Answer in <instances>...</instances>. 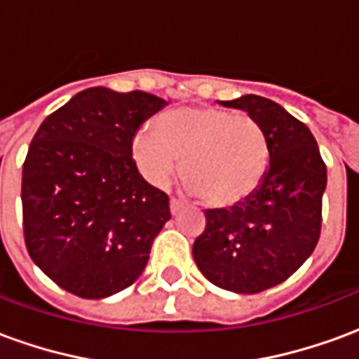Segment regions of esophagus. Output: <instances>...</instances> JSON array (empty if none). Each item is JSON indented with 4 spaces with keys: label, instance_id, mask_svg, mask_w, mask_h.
<instances>
[{
    "label": "esophagus",
    "instance_id": "obj_1",
    "mask_svg": "<svg viewBox=\"0 0 359 359\" xmlns=\"http://www.w3.org/2000/svg\"><path fill=\"white\" fill-rule=\"evenodd\" d=\"M169 208H171V215H179L180 211H182V203L179 200H171L169 202Z\"/></svg>",
    "mask_w": 359,
    "mask_h": 359
}]
</instances>
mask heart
<instances>
[{"mask_svg": "<svg viewBox=\"0 0 359 359\" xmlns=\"http://www.w3.org/2000/svg\"><path fill=\"white\" fill-rule=\"evenodd\" d=\"M130 151L136 169L154 187H165L180 165L188 190L213 208H231L254 194L269 161L262 126L250 115L213 105L165 113L156 130L134 134Z\"/></svg>", "mask_w": 359, "mask_h": 359, "instance_id": "heart-1", "label": "heart"}]
</instances>
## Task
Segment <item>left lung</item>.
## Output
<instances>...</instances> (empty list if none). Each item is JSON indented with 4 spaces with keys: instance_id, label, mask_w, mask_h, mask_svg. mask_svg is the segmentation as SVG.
Returning a JSON list of instances; mask_svg holds the SVG:
<instances>
[{
    "instance_id": "obj_1",
    "label": "left lung",
    "mask_w": 359,
    "mask_h": 359,
    "mask_svg": "<svg viewBox=\"0 0 359 359\" xmlns=\"http://www.w3.org/2000/svg\"><path fill=\"white\" fill-rule=\"evenodd\" d=\"M221 105L246 111L262 126L269 163L244 202L205 210V231L192 256L219 288L256 294L280 285L311 256L321 231L327 167L311 130L278 103L246 94Z\"/></svg>"
}]
</instances>
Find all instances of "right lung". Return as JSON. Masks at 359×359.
Listing matches in <instances>:
<instances>
[{
  "label": "right lung",
  "mask_w": 359,
  "mask_h": 359,
  "mask_svg": "<svg viewBox=\"0 0 359 359\" xmlns=\"http://www.w3.org/2000/svg\"><path fill=\"white\" fill-rule=\"evenodd\" d=\"M167 105L148 92L82 90L46 117L22 165L32 262L67 292L100 300L140 277L169 198L142 179L133 138Z\"/></svg>",
  "instance_id": "add662e5"
}]
</instances>
